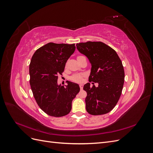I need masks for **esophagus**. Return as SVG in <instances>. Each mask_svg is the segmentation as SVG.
Returning <instances> with one entry per match:
<instances>
[{
	"label": "esophagus",
	"mask_w": 153,
	"mask_h": 153,
	"mask_svg": "<svg viewBox=\"0 0 153 153\" xmlns=\"http://www.w3.org/2000/svg\"><path fill=\"white\" fill-rule=\"evenodd\" d=\"M79 86H80V89H81V90H82V89H83V87H84V85H83V84H80V85H79Z\"/></svg>",
	"instance_id": "1"
}]
</instances>
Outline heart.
Instances as JSON below:
<instances>
[{
    "label": "heart",
    "instance_id": "obj_1",
    "mask_svg": "<svg viewBox=\"0 0 153 153\" xmlns=\"http://www.w3.org/2000/svg\"><path fill=\"white\" fill-rule=\"evenodd\" d=\"M79 57L80 56H78V57ZM83 78H84V75H82V74H75L71 76V80L76 82H80L82 81Z\"/></svg>",
    "mask_w": 153,
    "mask_h": 153
}]
</instances>
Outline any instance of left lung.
Instances as JSON below:
<instances>
[{
    "label": "left lung",
    "mask_w": 153,
    "mask_h": 153,
    "mask_svg": "<svg viewBox=\"0 0 153 153\" xmlns=\"http://www.w3.org/2000/svg\"><path fill=\"white\" fill-rule=\"evenodd\" d=\"M79 52L87 57L91 63L89 83L84 86L87 92V112L93 115L107 114L116 105L121 95L124 70L121 60L115 51L101 41H87L76 44Z\"/></svg>",
    "instance_id": "1"
}]
</instances>
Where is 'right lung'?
<instances>
[{
	"mask_svg": "<svg viewBox=\"0 0 153 153\" xmlns=\"http://www.w3.org/2000/svg\"><path fill=\"white\" fill-rule=\"evenodd\" d=\"M75 44L48 43L37 50L29 65L30 85L40 108L53 117H62L71 110L73 100L80 91L77 84L58 85L68 59L75 52Z\"/></svg>",
	"mask_w": 153,
	"mask_h": 153,
	"instance_id": "1",
	"label": "right lung"
}]
</instances>
